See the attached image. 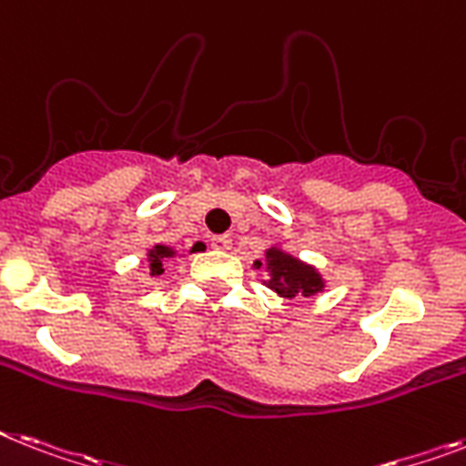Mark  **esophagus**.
I'll list each match as a JSON object with an SVG mask.
<instances>
[{"label": "esophagus", "instance_id": "1", "mask_svg": "<svg viewBox=\"0 0 466 466\" xmlns=\"http://www.w3.org/2000/svg\"><path fill=\"white\" fill-rule=\"evenodd\" d=\"M210 246L218 248V251H229L232 248V237L229 234H215L213 239H210Z\"/></svg>", "mask_w": 466, "mask_h": 466}]
</instances>
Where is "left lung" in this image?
Masks as SVG:
<instances>
[{
  "label": "left lung",
  "mask_w": 466,
  "mask_h": 466,
  "mask_svg": "<svg viewBox=\"0 0 466 466\" xmlns=\"http://www.w3.org/2000/svg\"><path fill=\"white\" fill-rule=\"evenodd\" d=\"M253 268L256 270L263 268L268 272V279H263V285L272 289L278 297L311 299L316 294L325 292V279L319 268L297 258L294 253L285 251L282 244L268 246L266 253H263V260H253Z\"/></svg>",
  "instance_id": "left-lung-1"
}]
</instances>
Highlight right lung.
Returning <instances> with one entry per match:
<instances>
[{
  "mask_svg": "<svg viewBox=\"0 0 466 466\" xmlns=\"http://www.w3.org/2000/svg\"><path fill=\"white\" fill-rule=\"evenodd\" d=\"M206 248V244H196L194 248H191V253H198ZM179 253H177V248L174 246H167V244H153L150 248L146 251V263H147V272H150V278H160L162 272H165V260L169 258H177ZM184 256V253H181Z\"/></svg>",
  "mask_w": 466,
  "mask_h": 466,
  "instance_id": "add662e5",
  "label": "right lung"
}]
</instances>
